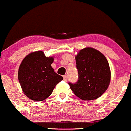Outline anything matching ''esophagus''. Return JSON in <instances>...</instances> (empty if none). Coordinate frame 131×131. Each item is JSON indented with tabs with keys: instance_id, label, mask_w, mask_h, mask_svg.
<instances>
[{
	"instance_id": "obj_1",
	"label": "esophagus",
	"mask_w": 131,
	"mask_h": 131,
	"mask_svg": "<svg viewBox=\"0 0 131 131\" xmlns=\"http://www.w3.org/2000/svg\"><path fill=\"white\" fill-rule=\"evenodd\" d=\"M63 78H64V81H67V80H68V78H67V75H64V76H63Z\"/></svg>"
}]
</instances>
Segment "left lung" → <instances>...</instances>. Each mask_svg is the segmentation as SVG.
Masks as SVG:
<instances>
[{
  "instance_id": "left-lung-1",
  "label": "left lung",
  "mask_w": 131,
  "mask_h": 131,
  "mask_svg": "<svg viewBox=\"0 0 131 131\" xmlns=\"http://www.w3.org/2000/svg\"><path fill=\"white\" fill-rule=\"evenodd\" d=\"M78 80L69 83L74 94L80 99L90 101L97 99L106 92L111 80V71L106 58L92 48H85L75 57Z\"/></svg>"
}]
</instances>
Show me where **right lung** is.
Here are the masks:
<instances>
[{
	"mask_svg": "<svg viewBox=\"0 0 131 131\" xmlns=\"http://www.w3.org/2000/svg\"><path fill=\"white\" fill-rule=\"evenodd\" d=\"M53 57H46L42 51L28 54L18 69V80L25 95L31 100L42 101L48 97L63 77L51 66Z\"/></svg>",
	"mask_w": 131,
	"mask_h": 131,
	"instance_id": "1",
	"label": "right lung"
}]
</instances>
